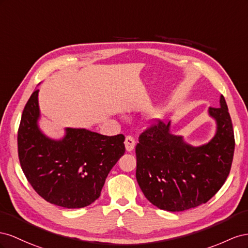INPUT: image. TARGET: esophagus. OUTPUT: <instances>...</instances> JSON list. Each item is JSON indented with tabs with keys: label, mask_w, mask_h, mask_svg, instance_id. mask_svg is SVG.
Wrapping results in <instances>:
<instances>
[{
	"label": "esophagus",
	"mask_w": 248,
	"mask_h": 248,
	"mask_svg": "<svg viewBox=\"0 0 248 248\" xmlns=\"http://www.w3.org/2000/svg\"><path fill=\"white\" fill-rule=\"evenodd\" d=\"M135 139H134L132 136H126L124 140V145H125V150L126 152H132L135 147Z\"/></svg>",
	"instance_id": "esophagus-1"
}]
</instances>
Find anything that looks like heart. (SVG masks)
Returning <instances> with one entry per match:
<instances>
[{
  "mask_svg": "<svg viewBox=\"0 0 248 248\" xmlns=\"http://www.w3.org/2000/svg\"><path fill=\"white\" fill-rule=\"evenodd\" d=\"M152 117H153V118H157V117H159V113H158V112H154L153 114H152Z\"/></svg>",
  "mask_w": 248,
  "mask_h": 248,
  "instance_id": "1",
  "label": "heart"
}]
</instances>
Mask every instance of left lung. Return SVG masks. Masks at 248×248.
Masks as SVG:
<instances>
[{
    "label": "left lung",
    "instance_id": "left-lung-1",
    "mask_svg": "<svg viewBox=\"0 0 248 248\" xmlns=\"http://www.w3.org/2000/svg\"><path fill=\"white\" fill-rule=\"evenodd\" d=\"M209 108L216 133L208 143L192 146L170 133V122L158 120L139 136L136 179L154 206L169 212L199 207L211 200L229 176L235 137L228 105Z\"/></svg>",
    "mask_w": 248,
    "mask_h": 248
}]
</instances>
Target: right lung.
Here are the masks:
<instances>
[{"label": "right lung", "instance_id": "1", "mask_svg": "<svg viewBox=\"0 0 248 248\" xmlns=\"http://www.w3.org/2000/svg\"><path fill=\"white\" fill-rule=\"evenodd\" d=\"M38 93H32L20 119V166L33 189L49 203L67 209L89 206L100 197L108 173L124 154V136L66 128L62 139L48 138L38 126Z\"/></svg>", "mask_w": 248, "mask_h": 248}]
</instances>
